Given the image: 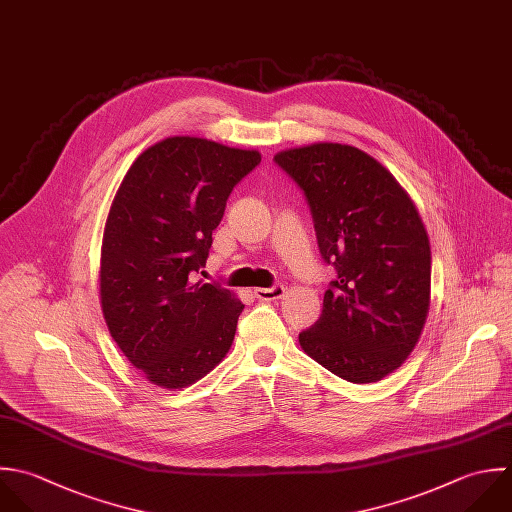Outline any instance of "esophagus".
I'll return each instance as SVG.
<instances>
[{
  "instance_id": "1",
  "label": "esophagus",
  "mask_w": 512,
  "mask_h": 512,
  "mask_svg": "<svg viewBox=\"0 0 512 512\" xmlns=\"http://www.w3.org/2000/svg\"><path fill=\"white\" fill-rule=\"evenodd\" d=\"M285 287L283 285H275V287H269V289H255V297L259 301H275V299H281L285 297Z\"/></svg>"
}]
</instances>
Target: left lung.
Instances as JSON below:
<instances>
[{
	"instance_id": "left-lung-1",
	"label": "left lung",
	"mask_w": 512,
	"mask_h": 512,
	"mask_svg": "<svg viewBox=\"0 0 512 512\" xmlns=\"http://www.w3.org/2000/svg\"><path fill=\"white\" fill-rule=\"evenodd\" d=\"M275 163L303 189L323 259L337 271L319 321L299 333L303 351L349 383L399 369L431 307V245L399 181L365 151L313 143Z\"/></svg>"
}]
</instances>
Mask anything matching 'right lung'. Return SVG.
<instances>
[{
  "mask_svg": "<svg viewBox=\"0 0 512 512\" xmlns=\"http://www.w3.org/2000/svg\"><path fill=\"white\" fill-rule=\"evenodd\" d=\"M261 163L255 149L177 135L125 173L103 231L99 297L107 329L147 381L185 389L229 353L243 303L189 275L205 267L233 187Z\"/></svg>",
  "mask_w": 512,
  "mask_h": 512,
  "instance_id": "1",
  "label": "right lung"
}]
</instances>
